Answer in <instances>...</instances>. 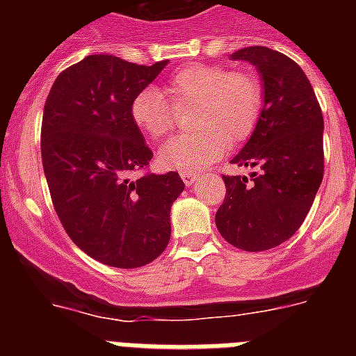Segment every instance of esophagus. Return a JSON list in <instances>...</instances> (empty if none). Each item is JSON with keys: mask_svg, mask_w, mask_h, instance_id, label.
<instances>
[{"mask_svg": "<svg viewBox=\"0 0 356 356\" xmlns=\"http://www.w3.org/2000/svg\"><path fill=\"white\" fill-rule=\"evenodd\" d=\"M181 180H184L187 187H191L197 180V175H194V172H181Z\"/></svg>", "mask_w": 356, "mask_h": 356, "instance_id": "34e87169", "label": "esophagus"}]
</instances>
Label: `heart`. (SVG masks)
<instances>
[{
	"label": "heart",
	"mask_w": 356,
	"mask_h": 356,
	"mask_svg": "<svg viewBox=\"0 0 356 356\" xmlns=\"http://www.w3.org/2000/svg\"><path fill=\"white\" fill-rule=\"evenodd\" d=\"M262 103V83L251 72L193 64L176 71L159 90L147 87L135 94L130 118L140 134L159 140L175 128L176 112L193 106L188 124L196 131L163 144L159 163L172 171L196 172L221 159L229 144L250 139Z\"/></svg>",
	"instance_id": "obj_1"
}]
</instances>
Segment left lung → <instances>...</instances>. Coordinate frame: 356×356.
Wrapping results in <instances>:
<instances>
[{"label": "left lung", "mask_w": 356, "mask_h": 356, "mask_svg": "<svg viewBox=\"0 0 356 356\" xmlns=\"http://www.w3.org/2000/svg\"><path fill=\"white\" fill-rule=\"evenodd\" d=\"M264 81L259 124L232 163L251 176H222L226 196L216 213L219 234L244 251H266L303 225L325 172L323 112L303 69L284 53L250 46L232 55Z\"/></svg>", "instance_id": "1"}]
</instances>
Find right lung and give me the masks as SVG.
<instances>
[{
  "label": "right lung",
  "mask_w": 356,
  "mask_h": 356,
  "mask_svg": "<svg viewBox=\"0 0 356 356\" xmlns=\"http://www.w3.org/2000/svg\"><path fill=\"white\" fill-rule=\"evenodd\" d=\"M165 64L89 55L62 71L46 97L40 153L53 207L71 241L105 266H146L171 238V205L185 187L180 175L130 178L153 156L130 103Z\"/></svg>",
  "instance_id": "right-lung-1"
}]
</instances>
